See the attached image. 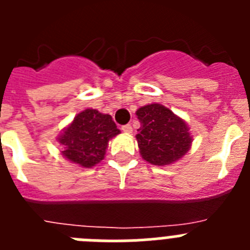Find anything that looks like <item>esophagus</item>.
I'll return each mask as SVG.
<instances>
[{
  "mask_svg": "<svg viewBox=\"0 0 250 250\" xmlns=\"http://www.w3.org/2000/svg\"><path fill=\"white\" fill-rule=\"evenodd\" d=\"M121 130H123L124 132H127V134H130V132L132 131V127L130 124H126V125H123V126H121Z\"/></svg>",
  "mask_w": 250,
  "mask_h": 250,
  "instance_id": "1",
  "label": "esophagus"
}]
</instances>
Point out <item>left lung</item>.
I'll use <instances>...</instances> for the list:
<instances>
[{
  "label": "left lung",
  "mask_w": 250,
  "mask_h": 250,
  "mask_svg": "<svg viewBox=\"0 0 250 250\" xmlns=\"http://www.w3.org/2000/svg\"><path fill=\"white\" fill-rule=\"evenodd\" d=\"M141 126L138 129L140 154L152 165L175 163L190 149L191 139L187 123L160 104H150L136 111Z\"/></svg>",
  "instance_id": "left-lung-1"
}]
</instances>
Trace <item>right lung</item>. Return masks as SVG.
<instances>
[{"label": "right lung", "instance_id": "1", "mask_svg": "<svg viewBox=\"0 0 250 250\" xmlns=\"http://www.w3.org/2000/svg\"><path fill=\"white\" fill-rule=\"evenodd\" d=\"M118 134L120 130L110 115L86 109L63 130L59 143L66 159L83 167H91L103 160L107 143Z\"/></svg>", "mask_w": 250, "mask_h": 250}]
</instances>
